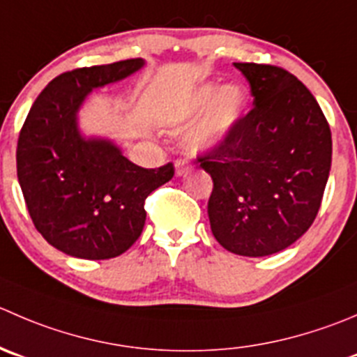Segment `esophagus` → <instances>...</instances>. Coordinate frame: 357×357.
<instances>
[{
  "mask_svg": "<svg viewBox=\"0 0 357 357\" xmlns=\"http://www.w3.org/2000/svg\"><path fill=\"white\" fill-rule=\"evenodd\" d=\"M174 167H176V176H185L186 172H188L190 165L186 160H176Z\"/></svg>",
  "mask_w": 357,
  "mask_h": 357,
  "instance_id": "esophagus-1",
  "label": "esophagus"
}]
</instances>
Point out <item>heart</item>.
<instances>
[{
	"label": "heart",
	"instance_id": "obj_1",
	"mask_svg": "<svg viewBox=\"0 0 357 357\" xmlns=\"http://www.w3.org/2000/svg\"><path fill=\"white\" fill-rule=\"evenodd\" d=\"M248 92L242 85L204 83L190 98L185 109V122L206 115L185 136V144L195 153L216 150L228 139L248 108Z\"/></svg>",
	"mask_w": 357,
	"mask_h": 357
}]
</instances>
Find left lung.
Listing matches in <instances>:
<instances>
[{
  "label": "left lung",
  "mask_w": 357,
  "mask_h": 357,
  "mask_svg": "<svg viewBox=\"0 0 357 357\" xmlns=\"http://www.w3.org/2000/svg\"><path fill=\"white\" fill-rule=\"evenodd\" d=\"M255 108L221 146L199 157L213 178L207 214L227 251L268 256L310 228L331 169V130L310 91L286 69L234 62Z\"/></svg>",
  "instance_id": "obj_1"
}]
</instances>
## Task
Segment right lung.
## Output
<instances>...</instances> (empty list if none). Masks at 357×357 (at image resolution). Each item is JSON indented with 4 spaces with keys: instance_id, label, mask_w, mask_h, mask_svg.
Listing matches in <instances>:
<instances>
[{
    "instance_id": "obj_1",
    "label": "right lung",
    "mask_w": 357,
    "mask_h": 357,
    "mask_svg": "<svg viewBox=\"0 0 357 357\" xmlns=\"http://www.w3.org/2000/svg\"><path fill=\"white\" fill-rule=\"evenodd\" d=\"M144 66L127 59L62 73L31 106L17 143V178L34 227L48 244L82 259L126 252L143 231L144 200L174 165L144 169L105 137H83L78 112L94 89Z\"/></svg>"
}]
</instances>
